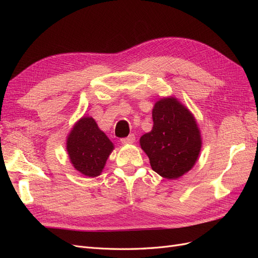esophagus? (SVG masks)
Wrapping results in <instances>:
<instances>
[{
	"mask_svg": "<svg viewBox=\"0 0 258 258\" xmlns=\"http://www.w3.org/2000/svg\"><path fill=\"white\" fill-rule=\"evenodd\" d=\"M120 141L122 144H132L136 141V137H135V135H130L127 138H122Z\"/></svg>",
	"mask_w": 258,
	"mask_h": 258,
	"instance_id": "1",
	"label": "esophagus"
}]
</instances>
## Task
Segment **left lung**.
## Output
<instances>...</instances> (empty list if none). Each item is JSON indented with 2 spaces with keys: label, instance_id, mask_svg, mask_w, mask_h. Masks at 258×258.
I'll return each mask as SVG.
<instances>
[{
  "label": "left lung",
  "instance_id": "8db88e82",
  "mask_svg": "<svg viewBox=\"0 0 258 258\" xmlns=\"http://www.w3.org/2000/svg\"><path fill=\"white\" fill-rule=\"evenodd\" d=\"M153 129L140 139L156 173L177 178L189 171L200 150V131L191 113L174 98L161 99L153 108Z\"/></svg>",
  "mask_w": 258,
  "mask_h": 258
}]
</instances>
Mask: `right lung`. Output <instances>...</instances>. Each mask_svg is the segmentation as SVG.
<instances>
[{
  "instance_id": "add662e5",
  "label": "right lung",
  "mask_w": 258,
  "mask_h": 258,
  "mask_svg": "<svg viewBox=\"0 0 258 258\" xmlns=\"http://www.w3.org/2000/svg\"><path fill=\"white\" fill-rule=\"evenodd\" d=\"M114 148L103 131L91 117H83L72 129L67 150L74 168L86 176L100 175Z\"/></svg>"
}]
</instances>
